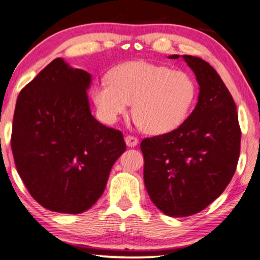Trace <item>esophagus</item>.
<instances>
[{"instance_id": "esophagus-1", "label": "esophagus", "mask_w": 260, "mask_h": 260, "mask_svg": "<svg viewBox=\"0 0 260 260\" xmlns=\"http://www.w3.org/2000/svg\"><path fill=\"white\" fill-rule=\"evenodd\" d=\"M125 144L129 147H135L138 145V139L134 137V136H126L125 137Z\"/></svg>"}]
</instances>
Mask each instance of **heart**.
I'll list each match as a JSON object with an SVG mask.
<instances>
[{"instance_id": "obj_1", "label": "heart", "mask_w": 260, "mask_h": 260, "mask_svg": "<svg viewBox=\"0 0 260 260\" xmlns=\"http://www.w3.org/2000/svg\"><path fill=\"white\" fill-rule=\"evenodd\" d=\"M107 81L91 89L99 117L113 124L133 102L135 124L151 135L178 129L188 117L197 91L186 72L143 60L114 67Z\"/></svg>"}]
</instances>
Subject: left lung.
<instances>
[{
  "label": "left lung",
  "mask_w": 260,
  "mask_h": 260,
  "mask_svg": "<svg viewBox=\"0 0 260 260\" xmlns=\"http://www.w3.org/2000/svg\"><path fill=\"white\" fill-rule=\"evenodd\" d=\"M181 58L197 77V106L178 129L141 143L147 193L171 217L190 216L216 200L234 177L241 150L236 105L221 77L202 59Z\"/></svg>",
  "instance_id": "8db88e82"
}]
</instances>
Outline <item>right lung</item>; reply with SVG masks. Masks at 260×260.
I'll return each mask as SVG.
<instances>
[{"label": "right lung", "mask_w": 260, "mask_h": 260, "mask_svg": "<svg viewBox=\"0 0 260 260\" xmlns=\"http://www.w3.org/2000/svg\"><path fill=\"white\" fill-rule=\"evenodd\" d=\"M88 72L62 58L24 87L16 102L11 149L19 177L44 208L80 214L95 205L126 149L121 131L90 113Z\"/></svg>", "instance_id": "right-lung-1"}]
</instances>
